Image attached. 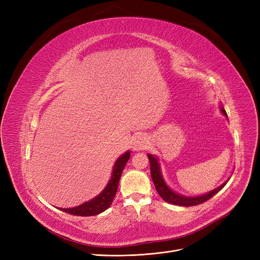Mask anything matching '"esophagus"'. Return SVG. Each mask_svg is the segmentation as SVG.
Masks as SVG:
<instances>
[{
  "instance_id": "obj_1",
  "label": "esophagus",
  "mask_w": 260,
  "mask_h": 260,
  "mask_svg": "<svg viewBox=\"0 0 260 260\" xmlns=\"http://www.w3.org/2000/svg\"><path fill=\"white\" fill-rule=\"evenodd\" d=\"M146 143L147 141L145 137H143V136H138V137H136L134 140V149H136V151H140V149H143L146 146Z\"/></svg>"
}]
</instances>
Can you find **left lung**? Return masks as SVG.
<instances>
[{"instance_id":"8db88e82","label":"left lung","mask_w":260,"mask_h":260,"mask_svg":"<svg viewBox=\"0 0 260 260\" xmlns=\"http://www.w3.org/2000/svg\"><path fill=\"white\" fill-rule=\"evenodd\" d=\"M221 112L223 113V115L226 116V113L224 111V108H221ZM148 160H149V165H151V175H152V179L154 181L155 187L157 189L158 194L161 196V198L170 202L172 204H175V206H180V207H193V206H197V204L206 202L207 200L211 199L214 195H216L219 190L226 184V182H224L223 184H221L219 187H217L216 189L212 190V192L204 194L202 196H198V197H184L181 196L179 194L175 193L174 190H172L163 180L161 173H160V168L158 165V160L157 158H155L153 155H147Z\"/></svg>"}]
</instances>
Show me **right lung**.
Returning <instances> with one entry per match:
<instances>
[{"label": "right lung", "mask_w": 260, "mask_h": 260, "mask_svg": "<svg viewBox=\"0 0 260 260\" xmlns=\"http://www.w3.org/2000/svg\"><path fill=\"white\" fill-rule=\"evenodd\" d=\"M131 157V153L127 152L125 154H123L115 163L114 166V171L112 178L109 180L108 184L104 188L103 192L98 196L93 198L92 200L85 202L83 204H81L79 207L73 208V209H60L61 211L68 213L71 215L75 216H93V215H98L105 210H107L116 196L117 189H118V184L120 177L122 175V171L126 166V163Z\"/></svg>", "instance_id": "add662e5"}]
</instances>
